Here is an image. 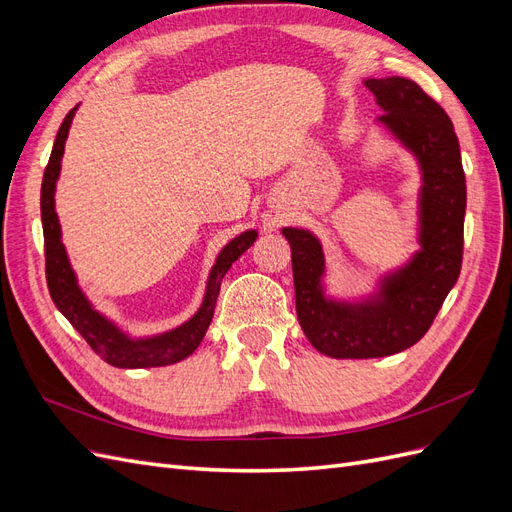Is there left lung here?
Masks as SVG:
<instances>
[{
    "instance_id": "1",
    "label": "left lung",
    "mask_w": 512,
    "mask_h": 512,
    "mask_svg": "<svg viewBox=\"0 0 512 512\" xmlns=\"http://www.w3.org/2000/svg\"><path fill=\"white\" fill-rule=\"evenodd\" d=\"M365 85L386 111L380 121L423 166V250L384 282L380 301L339 305L322 297L320 243L307 230H282L292 250L294 299L303 333L333 359H378L414 346L438 316L463 260L466 173L451 117L410 79L391 76Z\"/></svg>"
}]
</instances>
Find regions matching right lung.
Listing matches in <instances>:
<instances>
[{"instance_id":"obj_1","label":"right lung","mask_w":512,"mask_h":512,"mask_svg":"<svg viewBox=\"0 0 512 512\" xmlns=\"http://www.w3.org/2000/svg\"><path fill=\"white\" fill-rule=\"evenodd\" d=\"M76 108L66 115L61 121L55 145L51 151L49 164L44 168L42 177V190H40V211H42V230H44V271H46V284H49L51 299L57 305V309L64 314L72 327L83 335L85 342L91 346L100 359H104L108 365H115L121 369H141V367H162L179 363L198 348L203 342V337L209 329L215 301H218L220 284L226 271L230 269L247 247L256 241V230H247L237 239H232L222 254L218 256L211 275L209 286L203 307L198 309V314L181 324L179 329L164 333L160 337L151 339H138L132 342L123 335L115 324L108 322L104 316H100L94 307L89 305L85 294L81 292L79 284H76L74 271L70 269V262L61 243V228L55 213V181L59 177L61 168V156H64V145L68 138L70 123L74 117Z\"/></svg>"}]
</instances>
